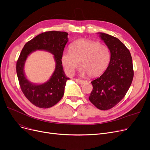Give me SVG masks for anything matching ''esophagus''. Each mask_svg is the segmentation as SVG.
Masks as SVG:
<instances>
[{
  "label": "esophagus",
  "mask_w": 150,
  "mask_h": 150,
  "mask_svg": "<svg viewBox=\"0 0 150 150\" xmlns=\"http://www.w3.org/2000/svg\"><path fill=\"white\" fill-rule=\"evenodd\" d=\"M76 81L79 83L80 85H83L85 83H87V81H84V80H81V79H76Z\"/></svg>",
  "instance_id": "34e87169"
}]
</instances>
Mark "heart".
I'll return each mask as SVG.
<instances>
[{
    "mask_svg": "<svg viewBox=\"0 0 150 150\" xmlns=\"http://www.w3.org/2000/svg\"><path fill=\"white\" fill-rule=\"evenodd\" d=\"M110 59L108 47L90 39H82L73 42L69 51L62 55L61 61L66 73L74 74L79 64L80 73L90 77L98 76L108 67Z\"/></svg>",
    "mask_w": 150,
    "mask_h": 150,
    "instance_id": "b5f03b06",
    "label": "heart"
}]
</instances>
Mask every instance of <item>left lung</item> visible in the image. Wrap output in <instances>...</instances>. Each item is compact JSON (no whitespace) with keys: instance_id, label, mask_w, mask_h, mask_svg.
Here are the masks:
<instances>
[{"instance_id":"left-lung-1","label":"left lung","mask_w":150,"mask_h":150,"mask_svg":"<svg viewBox=\"0 0 150 150\" xmlns=\"http://www.w3.org/2000/svg\"><path fill=\"white\" fill-rule=\"evenodd\" d=\"M110 51V64L105 71L91 83L89 100L96 107L107 110L116 105L127 94L133 81V61L128 49L119 39L98 33Z\"/></svg>"}]
</instances>
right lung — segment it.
I'll return each instance as SVG.
<instances>
[{"label":"right lung","mask_w":150,"mask_h":150,"mask_svg":"<svg viewBox=\"0 0 150 150\" xmlns=\"http://www.w3.org/2000/svg\"><path fill=\"white\" fill-rule=\"evenodd\" d=\"M68 33L51 31L41 33L24 45L16 64V72L21 88L25 96L35 106L41 108H50L56 105L64 94L66 82L69 78L65 74L61 57L68 41ZM44 50L54 55L56 67L49 80L42 84L30 82L24 73L26 59L33 52Z\"/></svg>","instance_id":"obj_1"}]
</instances>
